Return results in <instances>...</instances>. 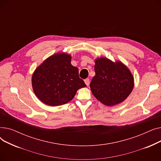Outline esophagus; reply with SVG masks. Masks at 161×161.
Listing matches in <instances>:
<instances>
[{"label":"esophagus","instance_id":"obj_1","mask_svg":"<svg viewBox=\"0 0 161 161\" xmlns=\"http://www.w3.org/2000/svg\"><path fill=\"white\" fill-rule=\"evenodd\" d=\"M84 81H85V83L86 84V86H88L89 85V78L86 79L85 80H84Z\"/></svg>","mask_w":161,"mask_h":161}]
</instances>
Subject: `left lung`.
I'll use <instances>...</instances> for the list:
<instances>
[{
	"label": "left lung",
	"instance_id": "1",
	"mask_svg": "<svg viewBox=\"0 0 161 161\" xmlns=\"http://www.w3.org/2000/svg\"><path fill=\"white\" fill-rule=\"evenodd\" d=\"M95 75L90 88L92 95L103 104L112 106L124 101L134 87V77L121 61L113 62L105 57L97 58Z\"/></svg>",
	"mask_w": 161,
	"mask_h": 161
}]
</instances>
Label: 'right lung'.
Masks as SVG:
<instances>
[{
  "mask_svg": "<svg viewBox=\"0 0 161 161\" xmlns=\"http://www.w3.org/2000/svg\"><path fill=\"white\" fill-rule=\"evenodd\" d=\"M71 58L65 53L54 54L34 72L32 89L41 102L51 106L65 104L79 89L86 87L79 77L78 68L71 64Z\"/></svg>",
  "mask_w": 161,
  "mask_h": 161,
  "instance_id": "right-lung-1",
  "label": "right lung"
}]
</instances>
